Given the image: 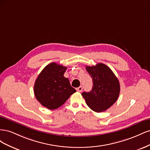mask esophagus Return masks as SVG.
Masks as SVG:
<instances>
[{
    "label": "esophagus",
    "mask_w": 150,
    "mask_h": 150,
    "mask_svg": "<svg viewBox=\"0 0 150 150\" xmlns=\"http://www.w3.org/2000/svg\"><path fill=\"white\" fill-rule=\"evenodd\" d=\"M76 90H77V91H78V92H81L82 91V90H83V87L82 86H79V88H76Z\"/></svg>",
    "instance_id": "esophagus-1"
}]
</instances>
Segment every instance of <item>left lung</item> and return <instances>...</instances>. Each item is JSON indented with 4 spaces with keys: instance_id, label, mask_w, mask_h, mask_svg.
I'll return each mask as SVG.
<instances>
[{
    "instance_id": "left-lung-1",
    "label": "left lung",
    "mask_w": 150,
    "mask_h": 150,
    "mask_svg": "<svg viewBox=\"0 0 150 150\" xmlns=\"http://www.w3.org/2000/svg\"><path fill=\"white\" fill-rule=\"evenodd\" d=\"M93 79V88L90 92H83L82 96L87 105L95 112L106 111L118 98L120 92L119 81L110 67L103 63L86 66Z\"/></svg>"
}]
</instances>
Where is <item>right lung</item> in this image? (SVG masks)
<instances>
[{
    "label": "right lung",
    "instance_id": "add662e5",
    "mask_svg": "<svg viewBox=\"0 0 150 150\" xmlns=\"http://www.w3.org/2000/svg\"><path fill=\"white\" fill-rule=\"evenodd\" d=\"M66 67L50 63L45 67L36 79L34 91L37 100L49 110L62 106L76 91L64 76Z\"/></svg>",
    "mask_w": 150,
    "mask_h": 150
}]
</instances>
